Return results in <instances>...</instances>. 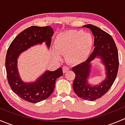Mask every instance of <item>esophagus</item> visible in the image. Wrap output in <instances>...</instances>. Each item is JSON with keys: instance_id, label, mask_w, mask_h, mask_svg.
Segmentation results:
<instances>
[{"instance_id": "obj_1", "label": "esophagus", "mask_w": 125, "mask_h": 125, "mask_svg": "<svg viewBox=\"0 0 125 125\" xmlns=\"http://www.w3.org/2000/svg\"><path fill=\"white\" fill-rule=\"evenodd\" d=\"M62 70H63V73H65L66 72H67L68 71L70 70V68L67 67V66H63L62 68Z\"/></svg>"}]
</instances>
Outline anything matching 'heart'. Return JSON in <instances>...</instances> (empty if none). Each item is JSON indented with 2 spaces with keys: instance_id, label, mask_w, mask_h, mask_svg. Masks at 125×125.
I'll return each mask as SVG.
<instances>
[{
  "instance_id": "obj_1",
  "label": "heart",
  "mask_w": 125,
  "mask_h": 125,
  "mask_svg": "<svg viewBox=\"0 0 125 125\" xmlns=\"http://www.w3.org/2000/svg\"><path fill=\"white\" fill-rule=\"evenodd\" d=\"M94 40L91 35L83 30H70L58 35L55 39L54 52L55 58L66 55V60L71 64H79L88 59L93 48Z\"/></svg>"
}]
</instances>
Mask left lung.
Listing matches in <instances>:
<instances>
[{"label":"left lung","mask_w":125,"mask_h":125,"mask_svg":"<svg viewBox=\"0 0 125 125\" xmlns=\"http://www.w3.org/2000/svg\"><path fill=\"white\" fill-rule=\"evenodd\" d=\"M83 26L90 29L94 36L95 48L86 61L72 68L75 74L73 89L79 97L93 101L103 96L114 83L119 65L118 54L115 42L110 34L91 24ZM97 56L101 58L105 66L107 78L100 85L91 87L87 84V79L90 71V62Z\"/></svg>","instance_id":"left-lung-1"}]
</instances>
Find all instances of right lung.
<instances>
[{"label":"right lung","mask_w":125,"mask_h":125,"mask_svg":"<svg viewBox=\"0 0 125 125\" xmlns=\"http://www.w3.org/2000/svg\"><path fill=\"white\" fill-rule=\"evenodd\" d=\"M53 33L50 26H30L19 34L9 46L5 59L8 84L12 91L25 101L37 103L47 99L54 89L56 79L63 75L62 69L59 68L54 71H46L36 82L26 83L21 79L17 71V59L20 54L43 42L49 48Z\"/></svg>","instance_id":"obj_1"}]
</instances>
